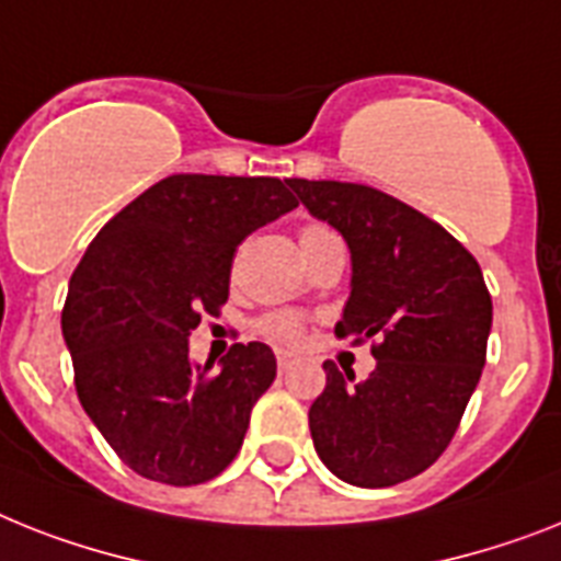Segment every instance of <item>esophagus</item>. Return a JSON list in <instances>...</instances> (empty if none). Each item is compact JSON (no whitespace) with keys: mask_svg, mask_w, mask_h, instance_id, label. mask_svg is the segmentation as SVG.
<instances>
[{"mask_svg":"<svg viewBox=\"0 0 561 561\" xmlns=\"http://www.w3.org/2000/svg\"><path fill=\"white\" fill-rule=\"evenodd\" d=\"M295 364H298V355L286 353V350H277V369H280V373H289Z\"/></svg>","mask_w":561,"mask_h":561,"instance_id":"obj_1","label":"esophagus"}]
</instances>
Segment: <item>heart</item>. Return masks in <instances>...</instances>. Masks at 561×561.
I'll return each instance as SVG.
<instances>
[{
	"mask_svg": "<svg viewBox=\"0 0 561 561\" xmlns=\"http://www.w3.org/2000/svg\"><path fill=\"white\" fill-rule=\"evenodd\" d=\"M332 231L321 224H307L300 229V247L309 249L314 247L318 240L330 238ZM307 330V318L295 309H275V312H266L257 321V332L263 337H270L275 344H298L300 335Z\"/></svg>",
	"mask_w": 561,
	"mask_h": 561,
	"instance_id": "obj_1",
	"label": "heart"
}]
</instances>
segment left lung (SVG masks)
Listing matches in <instances>:
<instances>
[{
  "label": "left lung",
  "mask_w": 561,
  "mask_h": 561,
  "mask_svg": "<svg viewBox=\"0 0 561 561\" xmlns=\"http://www.w3.org/2000/svg\"><path fill=\"white\" fill-rule=\"evenodd\" d=\"M353 252V295L337 337L373 341L355 381L327 360L309 407L314 450L355 488L424 473L456 436L488 358L493 304L479 263L450 231L392 194L337 180H286ZM346 371V369H344Z\"/></svg>",
  "instance_id": "obj_1"
}]
</instances>
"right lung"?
I'll return each mask as SVG.
<instances>
[{
	"label": "right lung",
	"mask_w": 561,
	"mask_h": 561,
	"mask_svg": "<svg viewBox=\"0 0 561 561\" xmlns=\"http://www.w3.org/2000/svg\"><path fill=\"white\" fill-rule=\"evenodd\" d=\"M295 206L277 178L171 174L111 217L73 270L62 307L73 387L142 479L192 488L240 453L275 355L234 344L215 369L188 355V335L229 300L240 243Z\"/></svg>",
	"instance_id": "1"
}]
</instances>
